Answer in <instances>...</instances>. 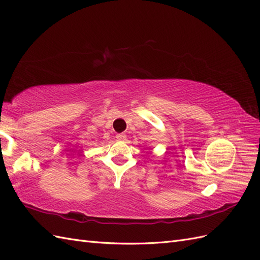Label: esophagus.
<instances>
[{"mask_svg":"<svg viewBox=\"0 0 260 260\" xmlns=\"http://www.w3.org/2000/svg\"><path fill=\"white\" fill-rule=\"evenodd\" d=\"M116 138L118 139V141L124 142V141H126V135H125V134H117V135H116Z\"/></svg>","mask_w":260,"mask_h":260,"instance_id":"34e87169","label":"esophagus"}]
</instances>
